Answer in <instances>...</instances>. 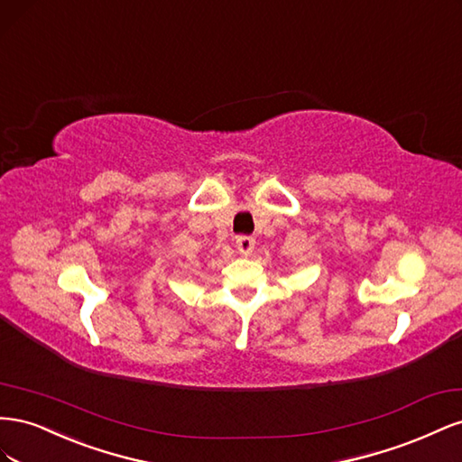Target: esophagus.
I'll use <instances>...</instances> for the list:
<instances>
[{"instance_id":"34e87169","label":"esophagus","mask_w":462,"mask_h":462,"mask_svg":"<svg viewBox=\"0 0 462 462\" xmlns=\"http://www.w3.org/2000/svg\"><path fill=\"white\" fill-rule=\"evenodd\" d=\"M254 245H256V241L253 239V236H248V235H241V236H236V250H239V253H241L243 256L253 254Z\"/></svg>"}]
</instances>
